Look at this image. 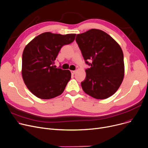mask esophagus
<instances>
[{
    "instance_id": "34e87169",
    "label": "esophagus",
    "mask_w": 148,
    "mask_h": 148,
    "mask_svg": "<svg viewBox=\"0 0 148 148\" xmlns=\"http://www.w3.org/2000/svg\"><path fill=\"white\" fill-rule=\"evenodd\" d=\"M75 71H73V70H71V74H73V75H74L75 73Z\"/></svg>"
}]
</instances>
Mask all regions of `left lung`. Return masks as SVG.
<instances>
[{
  "mask_svg": "<svg viewBox=\"0 0 148 148\" xmlns=\"http://www.w3.org/2000/svg\"><path fill=\"white\" fill-rule=\"evenodd\" d=\"M75 40L85 62L90 66L85 70L86 79L81 83L83 91L96 99L111 97L120 87L125 73L120 45L109 35L96 29L77 34Z\"/></svg>",
  "mask_w": 148,
  "mask_h": 148,
  "instance_id": "8db88e82",
  "label": "left lung"
}]
</instances>
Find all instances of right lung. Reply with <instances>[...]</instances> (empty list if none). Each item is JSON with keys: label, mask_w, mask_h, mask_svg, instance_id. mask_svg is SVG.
<instances>
[{"label": "right lung", "mask_w": 148, "mask_h": 148, "mask_svg": "<svg viewBox=\"0 0 148 148\" xmlns=\"http://www.w3.org/2000/svg\"><path fill=\"white\" fill-rule=\"evenodd\" d=\"M75 35L44 32L25 47L22 55V77L28 89L36 97L51 99L64 91L71 79V72L56 68L53 65L62 47L73 42Z\"/></svg>", "instance_id": "right-lung-1"}]
</instances>
